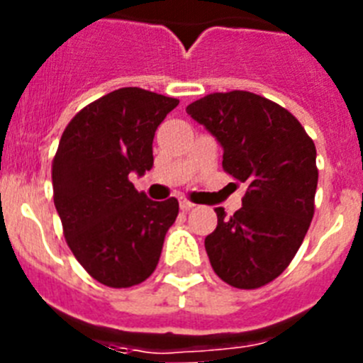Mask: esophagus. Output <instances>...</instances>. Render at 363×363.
Returning a JSON list of instances; mask_svg holds the SVG:
<instances>
[{
    "label": "esophagus",
    "instance_id": "esophagus-1",
    "mask_svg": "<svg viewBox=\"0 0 363 363\" xmlns=\"http://www.w3.org/2000/svg\"><path fill=\"white\" fill-rule=\"evenodd\" d=\"M178 201H179V209L185 211V213H187V211H191L192 207H194V203H191V201H189L187 198H184V196H179Z\"/></svg>",
    "mask_w": 363,
    "mask_h": 363
}]
</instances>
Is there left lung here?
Instances as JSON below:
<instances>
[{"instance_id": "1", "label": "left lung", "mask_w": 363, "mask_h": 363, "mask_svg": "<svg viewBox=\"0 0 363 363\" xmlns=\"http://www.w3.org/2000/svg\"><path fill=\"white\" fill-rule=\"evenodd\" d=\"M187 114L223 149V169L247 185L233 216L218 207L205 238L214 272L238 289L278 278L306 238L318 185L316 147L300 121L278 104L247 91L214 92Z\"/></svg>"}]
</instances>
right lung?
Listing matches in <instances>:
<instances>
[{
    "label": "right lung",
    "mask_w": 363,
    "mask_h": 363,
    "mask_svg": "<svg viewBox=\"0 0 363 363\" xmlns=\"http://www.w3.org/2000/svg\"><path fill=\"white\" fill-rule=\"evenodd\" d=\"M179 101L125 86L76 114L52 162L54 205L82 267L99 284H142L158 265L178 200L152 201L129 182L152 169L158 125Z\"/></svg>",
    "instance_id": "add662e5"
}]
</instances>
